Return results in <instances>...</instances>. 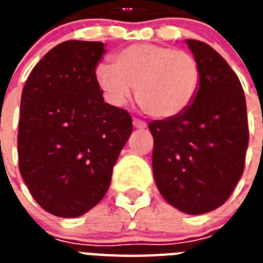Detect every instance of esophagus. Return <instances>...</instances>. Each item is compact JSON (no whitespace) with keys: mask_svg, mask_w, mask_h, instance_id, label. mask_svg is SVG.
<instances>
[{"mask_svg":"<svg viewBox=\"0 0 263 263\" xmlns=\"http://www.w3.org/2000/svg\"><path fill=\"white\" fill-rule=\"evenodd\" d=\"M134 127L138 128V129H144V128L147 127V124H146V121H143V120H140V119H134Z\"/></svg>","mask_w":263,"mask_h":263,"instance_id":"esophagus-1","label":"esophagus"}]
</instances>
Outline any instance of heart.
<instances>
[{
  "mask_svg": "<svg viewBox=\"0 0 263 263\" xmlns=\"http://www.w3.org/2000/svg\"><path fill=\"white\" fill-rule=\"evenodd\" d=\"M98 87L110 102L124 105L136 88L144 113L166 120L181 115L195 101L200 87V65L185 50L166 45L135 43L111 57V67L95 71Z\"/></svg>",
  "mask_w": 263,
  "mask_h": 263,
  "instance_id": "b5f03b06",
  "label": "heart"
}]
</instances>
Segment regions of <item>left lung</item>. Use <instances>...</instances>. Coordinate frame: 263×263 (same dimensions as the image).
Listing matches in <instances>:
<instances>
[{
  "label": "left lung",
  "mask_w": 263,
  "mask_h": 263,
  "mask_svg": "<svg viewBox=\"0 0 263 263\" xmlns=\"http://www.w3.org/2000/svg\"><path fill=\"white\" fill-rule=\"evenodd\" d=\"M200 65L195 101L181 115L154 120L153 172L161 195L187 214L224 204L245 171L249 121L245 91L208 43L187 39Z\"/></svg>",
  "instance_id": "8db88e82"
}]
</instances>
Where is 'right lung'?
Here are the masks:
<instances>
[{
  "mask_svg": "<svg viewBox=\"0 0 263 263\" xmlns=\"http://www.w3.org/2000/svg\"><path fill=\"white\" fill-rule=\"evenodd\" d=\"M102 42L65 41L43 55L22 92L18 171L46 212L79 217L106 194L132 134L131 115L103 102L95 80Z\"/></svg>",
  "mask_w": 263,
  "mask_h": 263,
  "instance_id": "1",
  "label": "right lung"
}]
</instances>
